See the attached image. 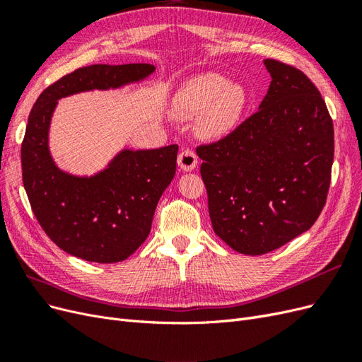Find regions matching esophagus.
Masks as SVG:
<instances>
[{
	"label": "esophagus",
	"mask_w": 362,
	"mask_h": 362,
	"mask_svg": "<svg viewBox=\"0 0 362 362\" xmlns=\"http://www.w3.org/2000/svg\"><path fill=\"white\" fill-rule=\"evenodd\" d=\"M178 166L185 172L193 170L196 166H198V157H196L193 151L184 149L178 156Z\"/></svg>",
	"instance_id": "1"
}]
</instances>
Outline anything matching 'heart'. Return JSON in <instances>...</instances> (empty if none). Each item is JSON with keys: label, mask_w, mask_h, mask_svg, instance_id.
Instances as JSON below:
<instances>
[{"label": "heart", "mask_w": 362, "mask_h": 362, "mask_svg": "<svg viewBox=\"0 0 362 362\" xmlns=\"http://www.w3.org/2000/svg\"><path fill=\"white\" fill-rule=\"evenodd\" d=\"M245 104L246 92L242 86L228 84L222 75L204 74L184 84L175 112L184 119L201 116V134L221 137L235 125Z\"/></svg>", "instance_id": "1"}]
</instances>
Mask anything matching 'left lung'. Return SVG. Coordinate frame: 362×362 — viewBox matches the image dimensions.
<instances>
[{
  "instance_id": "1",
  "label": "left lung",
  "mask_w": 362,
  "mask_h": 362,
  "mask_svg": "<svg viewBox=\"0 0 362 362\" xmlns=\"http://www.w3.org/2000/svg\"><path fill=\"white\" fill-rule=\"evenodd\" d=\"M267 95L233 133L196 148L216 235L262 255L308 231L331 184L334 125L320 92L298 68L264 60Z\"/></svg>"
}]
</instances>
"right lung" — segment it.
<instances>
[{
	"instance_id": "right-lung-1",
	"label": "right lung",
	"mask_w": 362,
	"mask_h": 362,
	"mask_svg": "<svg viewBox=\"0 0 362 362\" xmlns=\"http://www.w3.org/2000/svg\"><path fill=\"white\" fill-rule=\"evenodd\" d=\"M154 64H90L47 87L33 105L21 146L23 181L31 210L60 249L86 261L119 262L149 235L163 192L177 170L178 145L124 149L93 177L60 170L48 148L49 124L60 98L107 90L146 78Z\"/></svg>"
}]
</instances>
